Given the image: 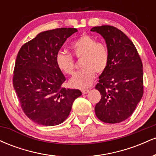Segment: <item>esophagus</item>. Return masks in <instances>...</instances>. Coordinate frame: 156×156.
Returning <instances> with one entry per match:
<instances>
[{"label":"esophagus","instance_id":"34e87169","mask_svg":"<svg viewBox=\"0 0 156 156\" xmlns=\"http://www.w3.org/2000/svg\"><path fill=\"white\" fill-rule=\"evenodd\" d=\"M82 93H83V94H87V93H88L89 92V89H83V90H81Z\"/></svg>","mask_w":156,"mask_h":156}]
</instances>
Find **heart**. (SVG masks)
Wrapping results in <instances>:
<instances>
[{
  "mask_svg": "<svg viewBox=\"0 0 156 156\" xmlns=\"http://www.w3.org/2000/svg\"><path fill=\"white\" fill-rule=\"evenodd\" d=\"M73 54L78 58H82V68L72 77L69 83L73 87L84 89L94 80L96 73H103L110 60L108 47L104 42H98L92 36L83 34L71 44ZM55 63L61 71L72 75L76 69L74 58L70 53L59 51L55 55Z\"/></svg>",
  "mask_w": 156,
  "mask_h": 156,
  "instance_id": "b5f03b06",
  "label": "heart"
}]
</instances>
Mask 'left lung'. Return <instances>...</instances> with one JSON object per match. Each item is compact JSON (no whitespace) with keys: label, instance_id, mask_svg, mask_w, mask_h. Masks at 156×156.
<instances>
[{"label":"left lung","instance_id":"obj_1","mask_svg":"<svg viewBox=\"0 0 156 156\" xmlns=\"http://www.w3.org/2000/svg\"><path fill=\"white\" fill-rule=\"evenodd\" d=\"M91 31L103 36L110 52L108 67L95 86L101 94L95 114L103 122H121L133 114L143 96L142 62L131 40L118 28L102 26Z\"/></svg>","mask_w":156,"mask_h":156}]
</instances>
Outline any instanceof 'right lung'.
Wrapping results in <instances>:
<instances>
[{
    "label": "right lung",
    "instance_id": "add662e5",
    "mask_svg": "<svg viewBox=\"0 0 156 156\" xmlns=\"http://www.w3.org/2000/svg\"><path fill=\"white\" fill-rule=\"evenodd\" d=\"M78 31L59 28L39 34L21 47L16 58L13 86L21 108L39 125L61 124L70 113L73 102L82 93L66 89V78L55 63V55L68 37Z\"/></svg>",
    "mask_w": 156,
    "mask_h": 156
}]
</instances>
